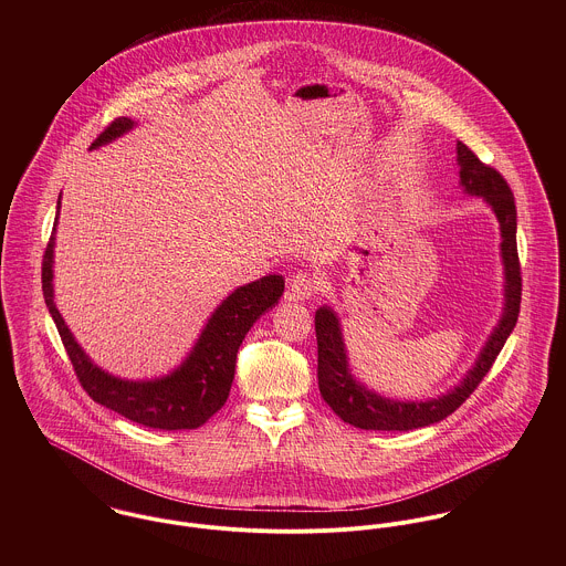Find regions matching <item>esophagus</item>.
<instances>
[{
	"label": "esophagus",
	"instance_id": "esophagus-1",
	"mask_svg": "<svg viewBox=\"0 0 566 566\" xmlns=\"http://www.w3.org/2000/svg\"><path fill=\"white\" fill-rule=\"evenodd\" d=\"M321 281L316 279V274L312 272H296L290 281H287V290H290V298L294 301H307L318 292Z\"/></svg>",
	"mask_w": 566,
	"mask_h": 566
}]
</instances>
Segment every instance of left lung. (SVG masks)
<instances>
[{
  "label": "left lung",
  "instance_id": "1",
  "mask_svg": "<svg viewBox=\"0 0 566 566\" xmlns=\"http://www.w3.org/2000/svg\"><path fill=\"white\" fill-rule=\"evenodd\" d=\"M460 185L467 193L484 198L494 211L501 227V261L505 274V305L501 321L490 333L475 366L467 377L447 395L429 401H395L386 399L366 386H361L348 368L346 346L339 321L331 307L316 312V339H318V388L326 405L348 424L375 431H409L429 427L444 420L464 403L482 384L501 353L505 339L518 321L521 310V263L516 250V205L514 193L505 178L490 165L480 161L478 155L458 142Z\"/></svg>",
  "mask_w": 566,
  "mask_h": 566
}]
</instances>
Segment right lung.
Listing matches in <instances>:
<instances>
[{"label":"right lung","mask_w":566,"mask_h":566,"mask_svg":"<svg viewBox=\"0 0 566 566\" xmlns=\"http://www.w3.org/2000/svg\"><path fill=\"white\" fill-rule=\"evenodd\" d=\"M133 126V119L117 117L91 144V150L111 144L113 139L128 133ZM56 209H61V198ZM56 222L59 211L52 238L43 254V298L86 395L95 403L104 405L122 413L124 418L150 429L176 431L198 429L200 424H205L222 405L227 403L235 377V359L242 339L250 331V326L259 321V316L272 310L283 296V276L268 274L259 281L238 287L231 296H227V301H222V305L211 314L191 353L174 373L150 381H128L113 377L104 373L99 366H95L82 350L81 344L74 339L70 326L56 310L52 285Z\"/></svg>","instance_id":"1"}]
</instances>
